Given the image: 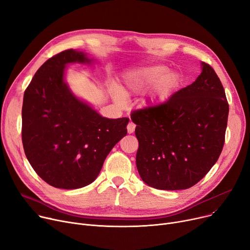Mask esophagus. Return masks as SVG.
<instances>
[{
    "label": "esophagus",
    "mask_w": 250,
    "mask_h": 250,
    "mask_svg": "<svg viewBox=\"0 0 250 250\" xmlns=\"http://www.w3.org/2000/svg\"><path fill=\"white\" fill-rule=\"evenodd\" d=\"M126 128H127V132L128 134H132V132L135 131V129H136V125L132 123V122H129L128 123V125H127V126H126Z\"/></svg>",
    "instance_id": "34e87169"
}]
</instances>
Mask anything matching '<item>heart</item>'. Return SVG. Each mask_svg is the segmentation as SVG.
<instances>
[{"label":"heart","instance_id":"heart-1","mask_svg":"<svg viewBox=\"0 0 250 250\" xmlns=\"http://www.w3.org/2000/svg\"><path fill=\"white\" fill-rule=\"evenodd\" d=\"M166 70L165 66L153 65L125 72L123 83L118 88L119 96L128 97L131 94L142 93L152 86L153 99L167 98L178 84V75Z\"/></svg>","mask_w":250,"mask_h":250}]
</instances>
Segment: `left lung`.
I'll return each mask as SVG.
<instances>
[{
  "label": "left lung",
  "mask_w": 250,
  "mask_h": 250,
  "mask_svg": "<svg viewBox=\"0 0 250 250\" xmlns=\"http://www.w3.org/2000/svg\"><path fill=\"white\" fill-rule=\"evenodd\" d=\"M192 84L167 102L134 110L142 180L160 190L194 186L217 162L225 142L229 105L219 77L202 62Z\"/></svg>",
  "instance_id": "obj_1"
}]
</instances>
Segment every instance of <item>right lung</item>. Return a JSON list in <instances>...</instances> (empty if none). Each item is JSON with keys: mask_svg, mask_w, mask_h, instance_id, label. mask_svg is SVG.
I'll return each instance as SVG.
<instances>
[{"mask_svg": "<svg viewBox=\"0 0 250 250\" xmlns=\"http://www.w3.org/2000/svg\"><path fill=\"white\" fill-rule=\"evenodd\" d=\"M90 63L68 49L49 58L24 92L22 142L37 175L59 189L89 185L111 148L126 136L127 118L106 119L81 102L64 82L66 64Z\"/></svg>", "mask_w": 250, "mask_h": 250, "instance_id": "right-lung-1", "label": "right lung"}]
</instances>
